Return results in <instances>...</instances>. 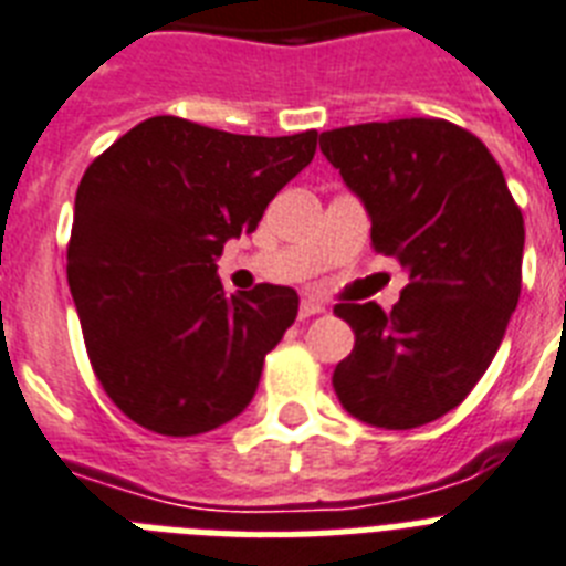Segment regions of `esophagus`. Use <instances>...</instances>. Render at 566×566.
<instances>
[{"mask_svg": "<svg viewBox=\"0 0 566 566\" xmlns=\"http://www.w3.org/2000/svg\"><path fill=\"white\" fill-rule=\"evenodd\" d=\"M323 314V305L314 302V298H302V305H298V319H311V316Z\"/></svg>", "mask_w": 566, "mask_h": 566, "instance_id": "1", "label": "esophagus"}]
</instances>
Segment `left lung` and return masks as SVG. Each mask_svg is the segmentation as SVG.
Here are the masks:
<instances>
[{
    "instance_id": "obj_1",
    "label": "left lung",
    "mask_w": 566,
    "mask_h": 566,
    "mask_svg": "<svg viewBox=\"0 0 566 566\" xmlns=\"http://www.w3.org/2000/svg\"><path fill=\"white\" fill-rule=\"evenodd\" d=\"M319 148L369 211L371 250L410 273L389 314L334 307L355 331L334 392L366 424H430L476 387L517 307L521 206L489 148L444 118L337 127Z\"/></svg>"
}]
</instances>
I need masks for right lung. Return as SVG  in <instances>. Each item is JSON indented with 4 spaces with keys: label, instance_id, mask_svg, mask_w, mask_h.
I'll return each instance as SVG.
<instances>
[{
    "label": "right lung",
    "instance_id": "right-lung-1",
    "mask_svg": "<svg viewBox=\"0 0 566 566\" xmlns=\"http://www.w3.org/2000/svg\"><path fill=\"white\" fill-rule=\"evenodd\" d=\"M314 154L316 130L241 136L154 116L92 159L66 275L92 371L130 421L182 439L247 410L298 296L282 284L227 296L214 261Z\"/></svg>",
    "mask_w": 566,
    "mask_h": 566
}]
</instances>
